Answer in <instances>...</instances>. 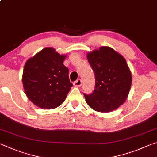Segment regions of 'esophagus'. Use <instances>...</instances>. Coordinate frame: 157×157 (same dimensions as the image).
I'll use <instances>...</instances> for the list:
<instances>
[{
	"label": "esophagus",
	"mask_w": 157,
	"mask_h": 157,
	"mask_svg": "<svg viewBox=\"0 0 157 157\" xmlns=\"http://www.w3.org/2000/svg\"><path fill=\"white\" fill-rule=\"evenodd\" d=\"M73 84L75 86H76V87H80V86H82V80L80 79H79L77 81L75 82Z\"/></svg>",
	"instance_id": "1"
}]
</instances>
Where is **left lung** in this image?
I'll return each mask as SVG.
<instances>
[{
	"label": "left lung",
	"mask_w": 157,
	"mask_h": 157,
	"mask_svg": "<svg viewBox=\"0 0 157 157\" xmlns=\"http://www.w3.org/2000/svg\"><path fill=\"white\" fill-rule=\"evenodd\" d=\"M86 56L96 77L93 93L84 94L86 103L99 113L116 110L126 101L132 83V75L126 59L107 46L88 52Z\"/></svg>",
	"instance_id": "obj_1"
}]
</instances>
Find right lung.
<instances>
[{"mask_svg": "<svg viewBox=\"0 0 157 157\" xmlns=\"http://www.w3.org/2000/svg\"><path fill=\"white\" fill-rule=\"evenodd\" d=\"M66 54L53 47H45L25 63L22 83L28 98L34 105L45 110L56 108L66 100L73 84L68 68L63 65Z\"/></svg>", "mask_w": 157, "mask_h": 157, "instance_id": "obj_1", "label": "right lung"}]
</instances>
